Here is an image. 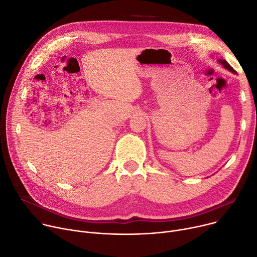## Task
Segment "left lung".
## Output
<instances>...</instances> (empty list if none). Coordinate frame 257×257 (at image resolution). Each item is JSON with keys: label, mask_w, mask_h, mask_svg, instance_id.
Instances as JSON below:
<instances>
[{"label": "left lung", "mask_w": 257, "mask_h": 257, "mask_svg": "<svg viewBox=\"0 0 257 257\" xmlns=\"http://www.w3.org/2000/svg\"><path fill=\"white\" fill-rule=\"evenodd\" d=\"M219 62L225 67V68H227L228 69V71H230V72H232V73H235V69L234 68H232L228 63H227V61H225V60H222V59H220L219 60Z\"/></svg>", "instance_id": "8db88e82"}]
</instances>
